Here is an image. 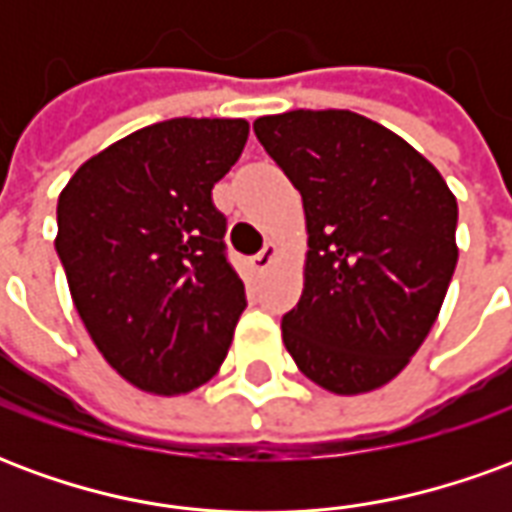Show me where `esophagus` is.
Segmentation results:
<instances>
[{
	"mask_svg": "<svg viewBox=\"0 0 512 512\" xmlns=\"http://www.w3.org/2000/svg\"><path fill=\"white\" fill-rule=\"evenodd\" d=\"M277 255H279V246L274 244V241H268V244L263 246V249H260L255 257H252V263H255L257 271H266V268L274 266Z\"/></svg>",
	"mask_w": 512,
	"mask_h": 512,
	"instance_id": "1",
	"label": "esophagus"
}]
</instances>
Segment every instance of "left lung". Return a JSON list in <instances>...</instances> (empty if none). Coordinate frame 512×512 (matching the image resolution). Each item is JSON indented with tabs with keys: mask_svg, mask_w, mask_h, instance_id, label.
Instances as JSON below:
<instances>
[{
	"mask_svg": "<svg viewBox=\"0 0 512 512\" xmlns=\"http://www.w3.org/2000/svg\"><path fill=\"white\" fill-rule=\"evenodd\" d=\"M266 153L299 189L307 263L282 340L334 395L389 384L425 343L458 263V202L406 139L348 109L257 117Z\"/></svg>",
	"mask_w": 512,
	"mask_h": 512,
	"instance_id": "left-lung-1",
	"label": "left lung"
}]
</instances>
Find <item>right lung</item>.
Listing matches in <instances>:
<instances>
[{
    "label": "right lung",
    "mask_w": 512,
    "mask_h": 512,
    "mask_svg": "<svg viewBox=\"0 0 512 512\" xmlns=\"http://www.w3.org/2000/svg\"><path fill=\"white\" fill-rule=\"evenodd\" d=\"M246 136V120H164L84 161L62 189L54 246L73 304L136 389L191 392L230 351L246 293L211 191Z\"/></svg>",
    "instance_id": "1"
}]
</instances>
